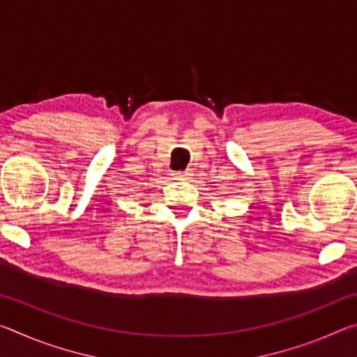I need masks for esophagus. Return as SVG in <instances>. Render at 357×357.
I'll use <instances>...</instances> for the list:
<instances>
[{"label": "esophagus", "instance_id": "34e87169", "mask_svg": "<svg viewBox=\"0 0 357 357\" xmlns=\"http://www.w3.org/2000/svg\"><path fill=\"white\" fill-rule=\"evenodd\" d=\"M173 176L174 178H178V179H187L190 176V172H178V173H173Z\"/></svg>", "mask_w": 357, "mask_h": 357}]
</instances>
